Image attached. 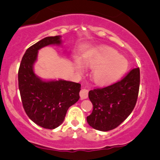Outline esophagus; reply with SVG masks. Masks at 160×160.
Wrapping results in <instances>:
<instances>
[{"mask_svg":"<svg viewBox=\"0 0 160 160\" xmlns=\"http://www.w3.org/2000/svg\"><path fill=\"white\" fill-rule=\"evenodd\" d=\"M88 93H89V89H86V88H82L80 92V96L82 99L87 98Z\"/></svg>","mask_w":160,"mask_h":160,"instance_id":"1","label":"esophagus"}]
</instances>
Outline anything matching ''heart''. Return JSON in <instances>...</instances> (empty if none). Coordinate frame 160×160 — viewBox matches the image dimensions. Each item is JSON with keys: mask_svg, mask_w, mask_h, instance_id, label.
Listing matches in <instances>:
<instances>
[{"mask_svg": "<svg viewBox=\"0 0 160 160\" xmlns=\"http://www.w3.org/2000/svg\"><path fill=\"white\" fill-rule=\"evenodd\" d=\"M86 63L93 70L92 77L95 83L108 85L117 81L125 74L128 68L126 58L115 50L108 47H99L89 52L86 57ZM80 69V65H78Z\"/></svg>", "mask_w": 160, "mask_h": 160, "instance_id": "1", "label": "heart"}]
</instances>
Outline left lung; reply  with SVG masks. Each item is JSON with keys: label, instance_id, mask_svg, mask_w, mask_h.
<instances>
[{"label": "left lung", "instance_id": "8db88e82", "mask_svg": "<svg viewBox=\"0 0 160 160\" xmlns=\"http://www.w3.org/2000/svg\"><path fill=\"white\" fill-rule=\"evenodd\" d=\"M140 86L139 68L132 69L120 81L89 92L92 113L86 117L91 127L102 132L113 129L130 115L137 102Z\"/></svg>", "mask_w": 160, "mask_h": 160}]
</instances>
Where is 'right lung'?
Returning a JSON list of instances; mask_svg holds the SVG:
<instances>
[{
    "label": "right lung",
    "mask_w": 160,
    "mask_h": 160,
    "mask_svg": "<svg viewBox=\"0 0 160 160\" xmlns=\"http://www.w3.org/2000/svg\"><path fill=\"white\" fill-rule=\"evenodd\" d=\"M62 44L61 37H47L27 49L20 63L18 80L22 102L28 117L44 128L53 129L63 122L68 108L80 98V84L63 80H41L34 74L38 50Z\"/></svg>",
    "instance_id": "1"
}]
</instances>
